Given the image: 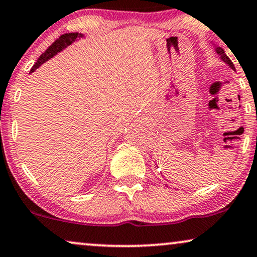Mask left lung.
<instances>
[{
	"instance_id": "8db88e82",
	"label": "left lung",
	"mask_w": 257,
	"mask_h": 257,
	"mask_svg": "<svg viewBox=\"0 0 257 257\" xmlns=\"http://www.w3.org/2000/svg\"><path fill=\"white\" fill-rule=\"evenodd\" d=\"M216 53H217L218 55H220V56L222 57V60H223L225 63H228V64H229V66H230L231 68H235V67H234V64H232V62H231V61H230V59H229V57L227 56V55H225V53H224V50H223V49H222V48H220V47H217V48H216Z\"/></svg>"
}]
</instances>
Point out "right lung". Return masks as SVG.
Returning <instances> with one entry per match:
<instances>
[{
  "label": "right lung",
  "mask_w": 257,
  "mask_h": 257,
  "mask_svg": "<svg viewBox=\"0 0 257 257\" xmlns=\"http://www.w3.org/2000/svg\"><path fill=\"white\" fill-rule=\"evenodd\" d=\"M82 36L83 35H82V34H78V33H67V34H63V35H61L59 39L55 41V42L51 44V46L48 48V49L44 51L42 55H41L39 59H37L36 63L34 64L32 69H30V73H33L34 70L37 69V68L41 66V64L49 60L50 57H53L54 55L60 53V51L64 49L66 47L70 46L74 41H76L77 39H80V37H82Z\"/></svg>",
  "instance_id": "obj_1"
}]
</instances>
